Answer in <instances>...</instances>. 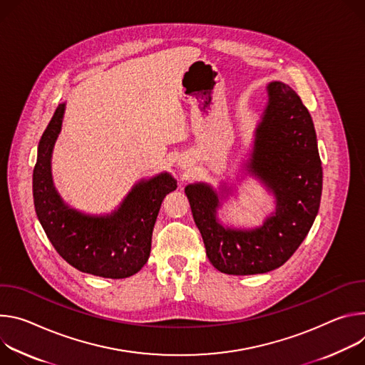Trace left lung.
Segmentation results:
<instances>
[{
  "mask_svg": "<svg viewBox=\"0 0 365 365\" xmlns=\"http://www.w3.org/2000/svg\"><path fill=\"white\" fill-rule=\"evenodd\" d=\"M267 93L247 170L274 194L275 212L255 229L223 227L216 217V191L203 182L185 187L206 254L225 274H264L281 267L300 247L319 212L322 162L310 113L284 83H269Z\"/></svg>",
  "mask_w": 365,
  "mask_h": 365,
  "instance_id": "obj_1",
  "label": "left lung"
}]
</instances>
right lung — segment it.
I'll return each mask as SVG.
<instances>
[{"label": "right lung", "instance_id": "obj_1", "mask_svg": "<svg viewBox=\"0 0 365 365\" xmlns=\"http://www.w3.org/2000/svg\"><path fill=\"white\" fill-rule=\"evenodd\" d=\"M65 104H59L42 135L33 170L37 219L56 252L73 268L104 277L126 278L146 264L152 230L162 200L177 188L167 173L138 182L111 215L90 216L71 209L58 194L51 170Z\"/></svg>", "mask_w": 365, "mask_h": 365}]
</instances>
